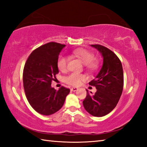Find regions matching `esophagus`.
<instances>
[{"label": "esophagus", "instance_id": "esophagus-1", "mask_svg": "<svg viewBox=\"0 0 147 147\" xmlns=\"http://www.w3.org/2000/svg\"><path fill=\"white\" fill-rule=\"evenodd\" d=\"M78 87H71V91H78Z\"/></svg>", "mask_w": 147, "mask_h": 147}]
</instances>
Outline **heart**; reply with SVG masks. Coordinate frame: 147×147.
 <instances>
[{
    "label": "heart",
    "instance_id": "1",
    "mask_svg": "<svg viewBox=\"0 0 147 147\" xmlns=\"http://www.w3.org/2000/svg\"><path fill=\"white\" fill-rule=\"evenodd\" d=\"M73 55L79 58L85 66L89 71H93L98 67V62L94 60V54L86 49H77L73 51ZM67 59L66 56H60L57 60L58 69L62 72H65L67 69ZM85 80V76L83 74L78 73L69 74L64 78V81L67 84L71 86H78L82 81Z\"/></svg>",
    "mask_w": 147,
    "mask_h": 147
}]
</instances>
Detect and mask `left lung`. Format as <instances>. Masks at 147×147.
I'll list each match as a JSON object with an SVG mask.
<instances>
[{
  "mask_svg": "<svg viewBox=\"0 0 147 147\" xmlns=\"http://www.w3.org/2000/svg\"><path fill=\"white\" fill-rule=\"evenodd\" d=\"M91 46L102 55L103 64L98 75L89 83L96 87V92L91 94L87 90L83 105L92 116L102 117L113 110L120 98L123 87V71L121 61L114 53L100 45Z\"/></svg>",
  "mask_w": 147,
  "mask_h": 147,
  "instance_id": "1",
  "label": "left lung"
}]
</instances>
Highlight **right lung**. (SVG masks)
Here are the masks:
<instances>
[{
	"instance_id": "1",
	"label": "right lung",
	"mask_w": 147,
	"mask_h": 147,
	"mask_svg": "<svg viewBox=\"0 0 147 147\" xmlns=\"http://www.w3.org/2000/svg\"><path fill=\"white\" fill-rule=\"evenodd\" d=\"M65 45L51 42L33 51L25 64L23 83L29 103L40 114L49 116L64 105L70 90L61 87L58 91L51 87L58 74L57 60Z\"/></svg>"
}]
</instances>
